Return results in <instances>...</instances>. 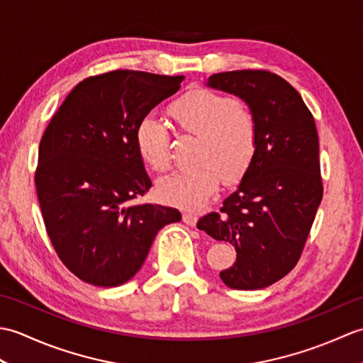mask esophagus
I'll list each match as a JSON object with an SVG mask.
<instances>
[{
  "label": "esophagus",
  "instance_id": "obj_1",
  "mask_svg": "<svg viewBox=\"0 0 363 363\" xmlns=\"http://www.w3.org/2000/svg\"><path fill=\"white\" fill-rule=\"evenodd\" d=\"M182 221L186 223L187 226H196V221H198V217L194 213V212H184L182 213Z\"/></svg>",
  "mask_w": 363,
  "mask_h": 363
}]
</instances>
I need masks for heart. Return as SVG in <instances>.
Segmentation results:
<instances>
[{
  "instance_id": "heart-1",
  "label": "heart",
  "mask_w": 363,
  "mask_h": 363,
  "mask_svg": "<svg viewBox=\"0 0 363 363\" xmlns=\"http://www.w3.org/2000/svg\"><path fill=\"white\" fill-rule=\"evenodd\" d=\"M176 125L198 135V164L162 177L157 194L165 203L198 209L217 194L221 176L234 182L248 172L257 150V123L233 96L198 89L169 106ZM134 142L146 165L156 172L168 167V129L156 115L137 123Z\"/></svg>"
}]
</instances>
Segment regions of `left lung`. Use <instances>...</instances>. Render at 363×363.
Returning a JSON list of instances; mask_svg holds the SVG:
<instances>
[{
    "instance_id": "left-lung-1",
    "label": "left lung",
    "mask_w": 363,
    "mask_h": 363,
    "mask_svg": "<svg viewBox=\"0 0 363 363\" xmlns=\"http://www.w3.org/2000/svg\"><path fill=\"white\" fill-rule=\"evenodd\" d=\"M206 86L248 106L257 123V150L221 212L196 226L235 248V264L220 273L228 287L264 289L296 265L321 203L317 128L301 95L274 73H217Z\"/></svg>"
}]
</instances>
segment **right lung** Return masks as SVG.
<instances>
[{"label": "right lung", "instance_id": "obj_1", "mask_svg": "<svg viewBox=\"0 0 363 363\" xmlns=\"http://www.w3.org/2000/svg\"><path fill=\"white\" fill-rule=\"evenodd\" d=\"M184 76L117 70L79 82L38 146L35 189L45 228L64 265L84 282L117 287L181 212L129 206L151 187L134 142L137 123L181 87Z\"/></svg>", "mask_w": 363, "mask_h": 363}]
</instances>
